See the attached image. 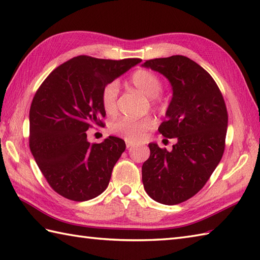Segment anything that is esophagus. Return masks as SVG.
<instances>
[{
	"label": "esophagus",
	"instance_id": "34e87169",
	"mask_svg": "<svg viewBox=\"0 0 260 260\" xmlns=\"http://www.w3.org/2000/svg\"><path fill=\"white\" fill-rule=\"evenodd\" d=\"M132 146H133V143L126 142V147H127V148H129V147H132Z\"/></svg>",
	"mask_w": 260,
	"mask_h": 260
}]
</instances>
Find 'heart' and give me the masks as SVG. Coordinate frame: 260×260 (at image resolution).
<instances>
[{
    "label": "heart",
    "mask_w": 260,
    "mask_h": 260,
    "mask_svg": "<svg viewBox=\"0 0 260 260\" xmlns=\"http://www.w3.org/2000/svg\"><path fill=\"white\" fill-rule=\"evenodd\" d=\"M131 82L143 95L150 98L153 107H161L162 99L159 92L162 90V80L151 70L141 69L132 75ZM119 87L116 81L108 82L102 90V105L107 114H114L117 107V96ZM154 126V120L150 117L143 119L119 118L110 124L109 128L112 133L123 137L126 141L134 142L142 139L146 131Z\"/></svg>",
    "instance_id": "heart-1"
}]
</instances>
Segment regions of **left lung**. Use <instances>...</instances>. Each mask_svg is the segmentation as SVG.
I'll list each match as a JSON object with an SVG mask.
<instances>
[{
    "label": "left lung",
    "instance_id": "8db88e82",
    "mask_svg": "<svg viewBox=\"0 0 260 260\" xmlns=\"http://www.w3.org/2000/svg\"><path fill=\"white\" fill-rule=\"evenodd\" d=\"M172 86V99L158 132L176 139L172 151L150 143L142 181L153 200L173 206L192 198L207 183L224 151L228 113L219 87L201 66L184 56L147 60Z\"/></svg>",
    "mask_w": 260,
    "mask_h": 260
}]
</instances>
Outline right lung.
Here are the masks:
<instances>
[{"label":"right lung","instance_id":"1","mask_svg":"<svg viewBox=\"0 0 260 260\" xmlns=\"http://www.w3.org/2000/svg\"><path fill=\"white\" fill-rule=\"evenodd\" d=\"M141 61L78 56L60 64L39 87L30 107V150L60 196L80 202L106 190L125 142L109 136L90 144L86 132L92 124L104 125L103 88Z\"/></svg>","mask_w":260,"mask_h":260}]
</instances>
